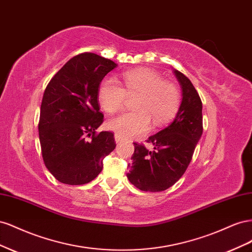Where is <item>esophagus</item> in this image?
<instances>
[{
  "mask_svg": "<svg viewBox=\"0 0 252 252\" xmlns=\"http://www.w3.org/2000/svg\"><path fill=\"white\" fill-rule=\"evenodd\" d=\"M114 140H116V143H117V144H119V143L122 142V138H121V136H119L118 134H114Z\"/></svg>",
  "mask_w": 252,
  "mask_h": 252,
  "instance_id": "obj_1",
  "label": "esophagus"
}]
</instances>
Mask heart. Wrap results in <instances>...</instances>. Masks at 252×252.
Listing matches in <instances>:
<instances>
[{"mask_svg":"<svg viewBox=\"0 0 252 252\" xmlns=\"http://www.w3.org/2000/svg\"><path fill=\"white\" fill-rule=\"evenodd\" d=\"M124 87L112 78L103 80L98 100L105 111L117 112L127 97L138 96L134 112H125L110 119L106 126L122 139H133L148 131L150 120L156 126L169 122L177 112L181 93L179 87L150 68H138L123 73Z\"/></svg>","mask_w":252,"mask_h":252,"instance_id":"b5f03b06","label":"heart"}]
</instances>
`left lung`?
Masks as SVG:
<instances>
[{"instance_id": "1", "label": "left lung", "mask_w": 252, "mask_h": 252, "mask_svg": "<svg viewBox=\"0 0 252 252\" xmlns=\"http://www.w3.org/2000/svg\"><path fill=\"white\" fill-rule=\"evenodd\" d=\"M174 74L182 87V103L172 123L146 141L149 150L134 144L129 182L143 191L158 192L171 187L185 173L203 133L202 101L192 83L179 70Z\"/></svg>"}]
</instances>
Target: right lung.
<instances>
[{
	"instance_id": "add662e5",
	"label": "right lung",
	"mask_w": 252,
	"mask_h": 252,
	"mask_svg": "<svg viewBox=\"0 0 252 252\" xmlns=\"http://www.w3.org/2000/svg\"><path fill=\"white\" fill-rule=\"evenodd\" d=\"M118 65L93 52L70 59L44 91L39 136L43 161L59 182L83 185L103 169V159L116 148L114 134L96 133L104 116L98 88Z\"/></svg>"
}]
</instances>
